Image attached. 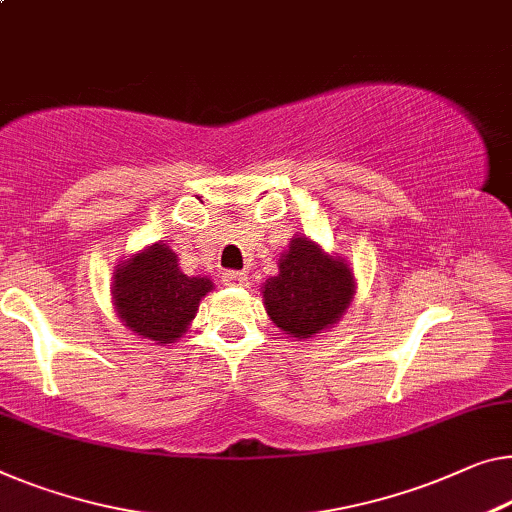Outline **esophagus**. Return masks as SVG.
I'll use <instances>...</instances> for the list:
<instances>
[{
	"instance_id": "1",
	"label": "esophagus",
	"mask_w": 512,
	"mask_h": 512,
	"mask_svg": "<svg viewBox=\"0 0 512 512\" xmlns=\"http://www.w3.org/2000/svg\"><path fill=\"white\" fill-rule=\"evenodd\" d=\"M223 282L227 287H246L248 285V276L243 271H225L223 273Z\"/></svg>"
}]
</instances>
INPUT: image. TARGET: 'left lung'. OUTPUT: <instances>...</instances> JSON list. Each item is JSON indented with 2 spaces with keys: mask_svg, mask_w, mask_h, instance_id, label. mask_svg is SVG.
I'll use <instances>...</instances> for the list:
<instances>
[{
  "mask_svg": "<svg viewBox=\"0 0 512 512\" xmlns=\"http://www.w3.org/2000/svg\"><path fill=\"white\" fill-rule=\"evenodd\" d=\"M262 296L266 315L287 338L310 340L340 322L356 296V278L345 257L296 234Z\"/></svg>",
  "mask_w": 512,
  "mask_h": 512,
  "instance_id": "obj_1",
  "label": "left lung"
}]
</instances>
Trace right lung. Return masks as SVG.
Listing matches in <instances>:
<instances>
[{"instance_id":"obj_1","label":"right lung","mask_w":512,"mask_h":512,"mask_svg":"<svg viewBox=\"0 0 512 512\" xmlns=\"http://www.w3.org/2000/svg\"><path fill=\"white\" fill-rule=\"evenodd\" d=\"M211 289L207 276H186L177 253L158 241L114 266L110 294L128 331L170 347L190 329L200 301Z\"/></svg>"}]
</instances>
